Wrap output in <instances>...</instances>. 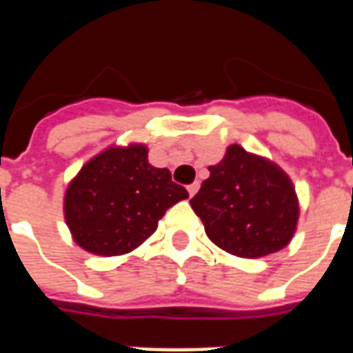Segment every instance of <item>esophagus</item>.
<instances>
[{"mask_svg": "<svg viewBox=\"0 0 353 353\" xmlns=\"http://www.w3.org/2000/svg\"><path fill=\"white\" fill-rule=\"evenodd\" d=\"M199 189H200L199 181H194V183H191V185H189V187H187V191H189V194H191V196H194Z\"/></svg>", "mask_w": 353, "mask_h": 353, "instance_id": "34e87169", "label": "esophagus"}]
</instances>
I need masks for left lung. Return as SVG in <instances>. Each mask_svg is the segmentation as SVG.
Here are the masks:
<instances>
[{"mask_svg": "<svg viewBox=\"0 0 353 353\" xmlns=\"http://www.w3.org/2000/svg\"><path fill=\"white\" fill-rule=\"evenodd\" d=\"M191 199L208 238L244 259L265 257L289 244L299 200L288 174L274 162L230 145Z\"/></svg>", "mask_w": 353, "mask_h": 353, "instance_id": "obj_1", "label": "left lung"}]
</instances>
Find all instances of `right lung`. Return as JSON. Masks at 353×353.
<instances>
[{
  "label": "right lung",
  "mask_w": 353,
  "mask_h": 353,
  "mask_svg": "<svg viewBox=\"0 0 353 353\" xmlns=\"http://www.w3.org/2000/svg\"><path fill=\"white\" fill-rule=\"evenodd\" d=\"M187 196L168 168L149 164L145 145L109 147L68 185L65 223L83 250L103 257L123 255L143 244L166 210Z\"/></svg>",
  "instance_id": "add662e5"
}]
</instances>
